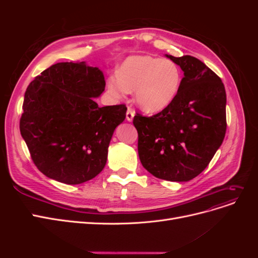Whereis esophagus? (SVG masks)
Masks as SVG:
<instances>
[{
	"label": "esophagus",
	"mask_w": 258,
	"mask_h": 258,
	"mask_svg": "<svg viewBox=\"0 0 258 258\" xmlns=\"http://www.w3.org/2000/svg\"><path fill=\"white\" fill-rule=\"evenodd\" d=\"M134 117H135V111L132 110L131 107H128L127 113H126V118H127V120H128V121H132V119H134Z\"/></svg>",
	"instance_id": "esophagus-1"
}]
</instances>
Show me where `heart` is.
<instances>
[{
	"label": "heart",
	"mask_w": 258,
	"mask_h": 258,
	"mask_svg": "<svg viewBox=\"0 0 258 258\" xmlns=\"http://www.w3.org/2000/svg\"><path fill=\"white\" fill-rule=\"evenodd\" d=\"M182 80L181 68L173 60L136 54L122 62L118 73L108 77L107 88L118 99L135 91L136 102L143 111L157 113L174 102Z\"/></svg>",
	"instance_id": "b5f03b06"
}]
</instances>
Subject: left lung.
<instances>
[{
  "mask_svg": "<svg viewBox=\"0 0 258 258\" xmlns=\"http://www.w3.org/2000/svg\"><path fill=\"white\" fill-rule=\"evenodd\" d=\"M167 57L184 72L174 102L153 116L137 113L138 152L154 176L186 182L199 175L213 158L226 134V91L222 80L191 56Z\"/></svg>",
  "mask_w": 258,
  "mask_h": 258,
  "instance_id": "left-lung-1",
  "label": "left lung"
}]
</instances>
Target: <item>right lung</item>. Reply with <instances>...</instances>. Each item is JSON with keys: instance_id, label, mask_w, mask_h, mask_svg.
I'll return each mask as SVG.
<instances>
[{"instance_id": "add662e5", "label": "right lung", "mask_w": 258, "mask_h": 258, "mask_svg": "<svg viewBox=\"0 0 258 258\" xmlns=\"http://www.w3.org/2000/svg\"><path fill=\"white\" fill-rule=\"evenodd\" d=\"M104 89L103 73L85 62H59L30 83L19 127L43 174L75 185L103 170L113 132L127 111L124 104L99 107L92 98Z\"/></svg>"}]
</instances>
